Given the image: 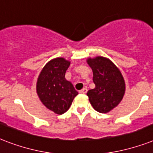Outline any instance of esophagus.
Instances as JSON below:
<instances>
[{
    "mask_svg": "<svg viewBox=\"0 0 153 153\" xmlns=\"http://www.w3.org/2000/svg\"><path fill=\"white\" fill-rule=\"evenodd\" d=\"M79 93H80V94H86V93H87V89H86V88L82 89L81 91H79Z\"/></svg>",
    "mask_w": 153,
    "mask_h": 153,
    "instance_id": "34e87169",
    "label": "esophagus"
}]
</instances>
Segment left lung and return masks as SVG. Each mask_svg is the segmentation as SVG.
I'll return each instance as SVG.
<instances>
[{"instance_id":"obj_1","label":"left lung","mask_w":153,"mask_h":153,"mask_svg":"<svg viewBox=\"0 0 153 153\" xmlns=\"http://www.w3.org/2000/svg\"><path fill=\"white\" fill-rule=\"evenodd\" d=\"M93 71L95 88L87 92L89 100L96 111L105 114L116 107L123 98L126 85L117 67L104 57L89 59Z\"/></svg>"}]
</instances>
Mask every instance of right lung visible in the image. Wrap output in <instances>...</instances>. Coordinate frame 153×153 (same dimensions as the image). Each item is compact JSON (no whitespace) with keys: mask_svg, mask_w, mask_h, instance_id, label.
Instances as JSON below:
<instances>
[{"mask_svg":"<svg viewBox=\"0 0 153 153\" xmlns=\"http://www.w3.org/2000/svg\"><path fill=\"white\" fill-rule=\"evenodd\" d=\"M70 62L63 58H56L45 65L38 78L36 91L42 103L57 114L69 109L78 95L74 86L65 79Z\"/></svg>","mask_w":153,"mask_h":153,"instance_id":"obj_1","label":"right lung"}]
</instances>
